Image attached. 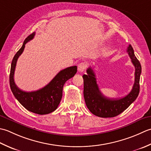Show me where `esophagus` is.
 Returning a JSON list of instances; mask_svg holds the SVG:
<instances>
[{"label": "esophagus", "instance_id": "esophagus-1", "mask_svg": "<svg viewBox=\"0 0 151 151\" xmlns=\"http://www.w3.org/2000/svg\"><path fill=\"white\" fill-rule=\"evenodd\" d=\"M86 67H87V64L85 63H81L78 64V69L79 72H83L85 70Z\"/></svg>", "mask_w": 151, "mask_h": 151}]
</instances>
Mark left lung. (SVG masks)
<instances>
[{"label":"left lung","mask_w":151,"mask_h":151,"mask_svg":"<svg viewBox=\"0 0 151 151\" xmlns=\"http://www.w3.org/2000/svg\"><path fill=\"white\" fill-rule=\"evenodd\" d=\"M127 52L135 67V81L130 93L126 96L120 99H113L103 95L98 87L96 75L91 67L87 70V74L83 76L85 104L89 111L94 115L103 118L114 117L127 109L137 98L139 93L141 66L139 61L135 56L131 45H128Z\"/></svg>","instance_id":"obj_1"}]
</instances>
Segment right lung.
<instances>
[{"instance_id":"right-lung-1","label":"right lung","mask_w":151,"mask_h":151,"mask_svg":"<svg viewBox=\"0 0 151 151\" xmlns=\"http://www.w3.org/2000/svg\"><path fill=\"white\" fill-rule=\"evenodd\" d=\"M35 32L24 40L22 47L14 57L11 64L10 85L12 93L24 108L38 115H45L54 111L60 102L64 85L77 72V66H70L61 70L49 83L38 91L25 92L17 87L14 82V72L18 58L22 54L27 42L33 39Z\"/></svg>"}]
</instances>
